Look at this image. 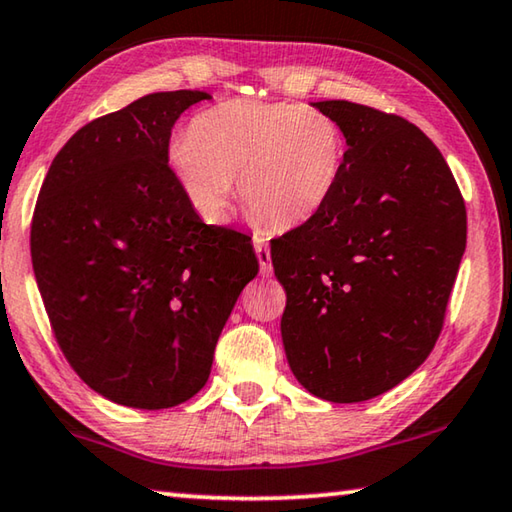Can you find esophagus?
Masks as SVG:
<instances>
[{
    "mask_svg": "<svg viewBox=\"0 0 512 512\" xmlns=\"http://www.w3.org/2000/svg\"><path fill=\"white\" fill-rule=\"evenodd\" d=\"M254 249L258 256V263H261V274L270 276L272 274V256H270V247L265 245V240L261 236H254Z\"/></svg>",
    "mask_w": 512,
    "mask_h": 512,
    "instance_id": "obj_1",
    "label": "esophagus"
}]
</instances>
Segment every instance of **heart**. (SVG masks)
I'll return each mask as SVG.
<instances>
[{
  "label": "heart",
  "mask_w": 512,
  "mask_h": 512,
  "mask_svg": "<svg viewBox=\"0 0 512 512\" xmlns=\"http://www.w3.org/2000/svg\"><path fill=\"white\" fill-rule=\"evenodd\" d=\"M345 136L315 106L231 99L201 111L167 145V165L208 224L229 213L233 179L251 213L288 229L311 220L338 188Z\"/></svg>",
  "instance_id": "1"
}]
</instances>
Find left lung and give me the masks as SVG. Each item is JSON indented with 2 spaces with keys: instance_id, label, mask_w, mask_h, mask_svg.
<instances>
[{
  "instance_id": "1",
  "label": "left lung",
  "mask_w": 512,
  "mask_h": 512,
  "mask_svg": "<svg viewBox=\"0 0 512 512\" xmlns=\"http://www.w3.org/2000/svg\"><path fill=\"white\" fill-rule=\"evenodd\" d=\"M347 138L320 213L272 240L286 288L283 347L315 397L356 404L431 354L467 242V213L440 149L395 113L315 102Z\"/></svg>"
}]
</instances>
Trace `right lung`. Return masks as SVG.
<instances>
[{"mask_svg":"<svg viewBox=\"0 0 512 512\" xmlns=\"http://www.w3.org/2000/svg\"><path fill=\"white\" fill-rule=\"evenodd\" d=\"M208 92H154L97 117L49 165L31 263L63 356L115 404L172 408L204 388L217 338L258 274L251 238L204 224L167 165Z\"/></svg>","mask_w":512,"mask_h":512,"instance_id":"1","label":"right lung"}]
</instances>
